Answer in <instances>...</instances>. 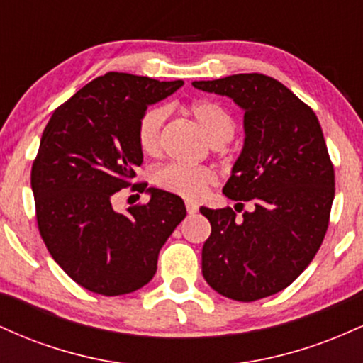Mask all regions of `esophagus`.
I'll use <instances>...</instances> for the list:
<instances>
[{"label": "esophagus", "mask_w": 363, "mask_h": 363, "mask_svg": "<svg viewBox=\"0 0 363 363\" xmlns=\"http://www.w3.org/2000/svg\"><path fill=\"white\" fill-rule=\"evenodd\" d=\"M186 210H187V213L189 215H194V213H198V205H194V203H191V201H187L186 203Z\"/></svg>", "instance_id": "34e87169"}]
</instances>
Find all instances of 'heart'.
Masks as SVG:
<instances>
[{
    "label": "heart",
    "mask_w": 363,
    "mask_h": 363,
    "mask_svg": "<svg viewBox=\"0 0 363 363\" xmlns=\"http://www.w3.org/2000/svg\"><path fill=\"white\" fill-rule=\"evenodd\" d=\"M184 111L213 145H223L234 135V119L222 104L198 101L189 104ZM165 119H167V111L164 107H153L141 116L138 123V143L145 155L153 157L160 152ZM153 181L160 189L187 199H196L205 193L208 186L215 184L216 174L206 165L167 164L155 170Z\"/></svg>",
    "instance_id": "b5f03b06"
}]
</instances>
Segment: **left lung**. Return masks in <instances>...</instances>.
<instances>
[{
    "mask_svg": "<svg viewBox=\"0 0 363 363\" xmlns=\"http://www.w3.org/2000/svg\"><path fill=\"white\" fill-rule=\"evenodd\" d=\"M193 85L244 109V148L223 194L242 208L254 205L242 218L228 206L199 210L211 225L203 277L223 297L259 301L286 289L318 254L335 198V167L318 116L274 78L240 73Z\"/></svg>",
    "mask_w": 363,
    "mask_h": 363,
    "instance_id": "8db88e82",
    "label": "left lung"
}]
</instances>
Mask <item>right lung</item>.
Wrapping results in <instances>:
<instances>
[{
    "label": "right lung",
    "instance_id": "1",
    "mask_svg": "<svg viewBox=\"0 0 363 363\" xmlns=\"http://www.w3.org/2000/svg\"><path fill=\"white\" fill-rule=\"evenodd\" d=\"M182 83L106 73L61 104L44 128L30 172L37 227L52 259L94 294L116 297L147 285L162 245L184 220V201L155 187L147 205L126 213L112 208L143 162L141 116ZM147 186L135 182L131 191Z\"/></svg>",
    "mask_w": 363,
    "mask_h": 363
}]
</instances>
